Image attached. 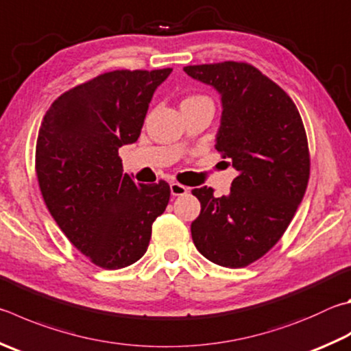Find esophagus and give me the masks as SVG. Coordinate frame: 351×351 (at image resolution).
Masks as SVG:
<instances>
[{
    "mask_svg": "<svg viewBox=\"0 0 351 351\" xmlns=\"http://www.w3.org/2000/svg\"><path fill=\"white\" fill-rule=\"evenodd\" d=\"M170 192L173 196H181V195H186L189 192V189L186 186H182V184H180V182H171Z\"/></svg>",
    "mask_w": 351,
    "mask_h": 351,
    "instance_id": "1",
    "label": "esophagus"
}]
</instances>
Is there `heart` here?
Returning <instances> with one entry per match:
<instances>
[{"mask_svg": "<svg viewBox=\"0 0 351 351\" xmlns=\"http://www.w3.org/2000/svg\"><path fill=\"white\" fill-rule=\"evenodd\" d=\"M192 101H210L207 97H202V95H192V97H187L186 99L182 101L184 103H192Z\"/></svg>", "mask_w": 351, "mask_h": 351, "instance_id": "obj_1", "label": "heart"}]
</instances>
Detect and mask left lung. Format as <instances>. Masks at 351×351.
Listing matches in <instances>:
<instances>
[{"instance_id": "8db88e82", "label": "left lung", "mask_w": 351, "mask_h": 351, "mask_svg": "<svg viewBox=\"0 0 351 351\" xmlns=\"http://www.w3.org/2000/svg\"><path fill=\"white\" fill-rule=\"evenodd\" d=\"M184 72L221 93L215 149L238 170L230 195L193 189L201 213L192 222L197 250L212 263L241 269L282 238L310 178L307 133L298 107L276 82L248 62L187 66Z\"/></svg>"}]
</instances>
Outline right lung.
<instances>
[{"instance_id": "obj_1", "label": "right lung", "mask_w": 351, "mask_h": 351, "mask_svg": "<svg viewBox=\"0 0 351 351\" xmlns=\"http://www.w3.org/2000/svg\"><path fill=\"white\" fill-rule=\"evenodd\" d=\"M170 73H101L62 93L43 118L35 170L44 202L67 239L101 269L141 259L169 204V184H136L123 173L118 150L139 138L154 92Z\"/></svg>"}]
</instances>
